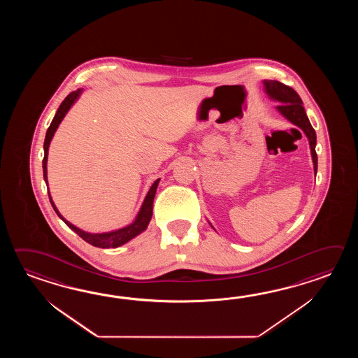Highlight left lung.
<instances>
[{
  "mask_svg": "<svg viewBox=\"0 0 358 358\" xmlns=\"http://www.w3.org/2000/svg\"><path fill=\"white\" fill-rule=\"evenodd\" d=\"M264 91L268 96V99L279 103L276 106V110L287 120L294 124L306 134V137L308 139V143H310L313 171L316 176L317 174V155L315 150L316 148V131L312 128L311 122L306 115L302 99L293 88H290L288 85L280 83L278 80H264ZM208 224L211 225V222H208ZM211 228L213 229V225H211Z\"/></svg>",
  "mask_w": 358,
  "mask_h": 358,
  "instance_id": "obj_1",
  "label": "left lung"
}]
</instances>
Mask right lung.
<instances>
[{
	"instance_id": "right-lung-1",
	"label": "right lung",
	"mask_w": 358,
	"mask_h": 358,
	"mask_svg": "<svg viewBox=\"0 0 358 358\" xmlns=\"http://www.w3.org/2000/svg\"><path fill=\"white\" fill-rule=\"evenodd\" d=\"M83 90L79 88L76 91L71 92L69 94L66 99H64L61 102L60 107L57 108L56 114H55L52 122L50 124L48 129H47L46 138H45V145H43V150H45V157L42 161V168H43V179L48 185V180H47V156H48V148H50V143L52 141V138L55 136V131L59 128L60 122H62V119L65 117V115L68 114L69 110L71 108V106L76 103L78 99L80 97ZM159 182L160 179H157L156 182H153L152 187L148 190L147 196H145L143 203L139 208V213H137L134 221L124 227L122 229H117V230H113V231H106V233H88V231H84L82 229L78 228L76 225H73L71 222H69L57 210V207L52 201V197L50 194V189H48V197H50V202L54 207L55 213H57V216L60 217L61 220L64 221L69 228L71 229L73 231H76L78 236H80L82 239H84L87 243L92 244L94 247H99V248H117L122 244L128 243L129 241H131L133 238L139 236L141 233H143L150 221L152 219V210H153V199H155V194H156V190L159 187Z\"/></svg>"
}]
</instances>
